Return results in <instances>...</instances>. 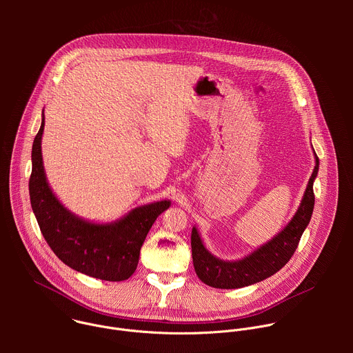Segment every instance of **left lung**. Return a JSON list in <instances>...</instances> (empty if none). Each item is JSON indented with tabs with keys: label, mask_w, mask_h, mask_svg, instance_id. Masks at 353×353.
<instances>
[{
	"label": "left lung",
	"mask_w": 353,
	"mask_h": 353,
	"mask_svg": "<svg viewBox=\"0 0 353 353\" xmlns=\"http://www.w3.org/2000/svg\"><path fill=\"white\" fill-rule=\"evenodd\" d=\"M316 166L309 180L307 188L301 198L292 221L272 240L257 248L239 261H223L212 256L201 240L196 228L191 232V251L194 270L204 283L218 289H237L264 281L278 272L293 256L299 240L307 228L313 208V183L319 173V157L314 152Z\"/></svg>",
	"instance_id": "1"
}]
</instances>
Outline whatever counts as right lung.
Instances as JSON below:
<instances>
[{"mask_svg": "<svg viewBox=\"0 0 353 353\" xmlns=\"http://www.w3.org/2000/svg\"><path fill=\"white\" fill-rule=\"evenodd\" d=\"M44 117L32 148L29 195L47 244L70 268L102 281H125L137 270L139 251L157 218L170 207L159 201L132 210L113 223H92L71 214L46 180L41 158Z\"/></svg>", "mask_w": 353, "mask_h": 353, "instance_id": "1", "label": "right lung"}]
</instances>
